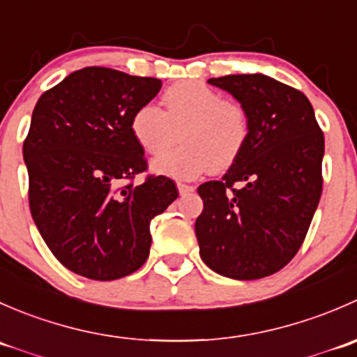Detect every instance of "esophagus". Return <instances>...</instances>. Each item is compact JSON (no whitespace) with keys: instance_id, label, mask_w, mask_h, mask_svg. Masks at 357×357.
Returning a JSON list of instances; mask_svg holds the SVG:
<instances>
[{"instance_id":"1","label":"esophagus","mask_w":357,"mask_h":357,"mask_svg":"<svg viewBox=\"0 0 357 357\" xmlns=\"http://www.w3.org/2000/svg\"><path fill=\"white\" fill-rule=\"evenodd\" d=\"M178 190L181 195H188V193L195 192V186L193 185H186V183H178Z\"/></svg>"}]
</instances>
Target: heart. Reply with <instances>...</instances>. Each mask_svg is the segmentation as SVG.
<instances>
[{
  "label": "heart",
  "instance_id": "b5f03b06",
  "mask_svg": "<svg viewBox=\"0 0 357 357\" xmlns=\"http://www.w3.org/2000/svg\"><path fill=\"white\" fill-rule=\"evenodd\" d=\"M164 112L145 103L132 114L131 132L150 155L171 149L179 131L183 146L153 160L160 174L192 179L204 172L231 167L248 139V115L235 100L200 81L171 86L162 96Z\"/></svg>",
  "mask_w": 357,
  "mask_h": 357
}]
</instances>
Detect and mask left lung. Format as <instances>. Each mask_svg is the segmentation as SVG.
<instances>
[{
	"instance_id": "1",
	"label": "left lung",
	"mask_w": 357,
	"mask_h": 357,
	"mask_svg": "<svg viewBox=\"0 0 357 357\" xmlns=\"http://www.w3.org/2000/svg\"><path fill=\"white\" fill-rule=\"evenodd\" d=\"M248 115L247 145L219 181L199 186L200 257L233 280L275 275L304 243L323 192L325 136L307 96L262 74L212 77Z\"/></svg>"
}]
</instances>
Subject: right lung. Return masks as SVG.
<instances>
[{"label":"right lung","mask_w":357,"mask_h":357,"mask_svg":"<svg viewBox=\"0 0 357 357\" xmlns=\"http://www.w3.org/2000/svg\"><path fill=\"white\" fill-rule=\"evenodd\" d=\"M162 81L107 67L72 72L45 91L24 139L29 207L52 254L89 280L110 282L149 259L150 221L178 199L167 176L146 174L131 117Z\"/></svg>","instance_id":"1"}]
</instances>
